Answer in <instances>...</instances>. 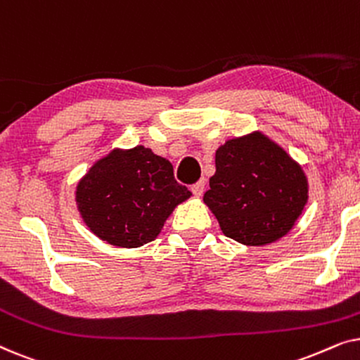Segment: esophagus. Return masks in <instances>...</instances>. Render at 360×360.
Listing matches in <instances>:
<instances>
[{
	"instance_id": "obj_1",
	"label": "esophagus",
	"mask_w": 360,
	"mask_h": 360,
	"mask_svg": "<svg viewBox=\"0 0 360 360\" xmlns=\"http://www.w3.org/2000/svg\"><path fill=\"white\" fill-rule=\"evenodd\" d=\"M191 191H193L195 196L203 195V191H205V180H200V181H196L195 185H191Z\"/></svg>"
}]
</instances>
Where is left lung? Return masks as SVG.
Masks as SVG:
<instances>
[{
    "label": "left lung",
    "instance_id": "left-lung-1",
    "mask_svg": "<svg viewBox=\"0 0 360 360\" xmlns=\"http://www.w3.org/2000/svg\"><path fill=\"white\" fill-rule=\"evenodd\" d=\"M205 205L224 236L262 248L293 229L308 203L303 167L262 131L233 137L216 150Z\"/></svg>",
    "mask_w": 360,
    "mask_h": 360
}]
</instances>
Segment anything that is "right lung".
Masks as SVG:
<instances>
[{
    "label": "right lung",
    "instance_id": "obj_1",
    "mask_svg": "<svg viewBox=\"0 0 360 360\" xmlns=\"http://www.w3.org/2000/svg\"><path fill=\"white\" fill-rule=\"evenodd\" d=\"M191 191L174 179L170 160L149 147L115 149L78 180L77 210L96 238L115 248H141L160 234L165 221Z\"/></svg>",
    "mask_w": 360,
    "mask_h": 360
}]
</instances>
